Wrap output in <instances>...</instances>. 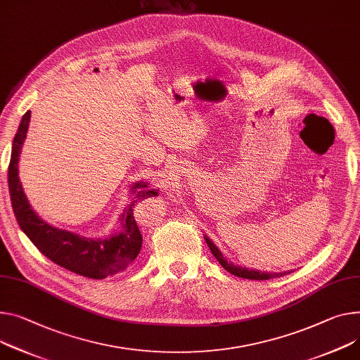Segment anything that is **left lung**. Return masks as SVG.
Instances as JSON below:
<instances>
[{"label":"left lung","mask_w":360,"mask_h":360,"mask_svg":"<svg viewBox=\"0 0 360 360\" xmlns=\"http://www.w3.org/2000/svg\"><path fill=\"white\" fill-rule=\"evenodd\" d=\"M206 239V243L207 246L210 248L212 254L214 255V258L219 261V264L222 265L228 272L236 275V276H240V278H248V280H271V278H278V276H283V275H287L292 271H284V272H262V271H257V269H248V268H242V266H238L235 264H232L231 261L228 262V259L224 257V254L220 252L217 250V246L207 238L205 236Z\"/></svg>","instance_id":"1"}]
</instances>
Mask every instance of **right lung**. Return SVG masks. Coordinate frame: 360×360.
I'll return each instance as SVG.
<instances>
[{
	"label": "right lung",
	"instance_id": "1",
	"mask_svg": "<svg viewBox=\"0 0 360 360\" xmlns=\"http://www.w3.org/2000/svg\"><path fill=\"white\" fill-rule=\"evenodd\" d=\"M30 110L24 114L14 136L8 165V188L13 210L21 231L29 236L37 250L54 264L88 278L103 280L124 271L141 251L143 235L134 217V206L141 200L158 196L147 181L131 187L134 200L120 217L121 231L108 238H84L73 232L49 225L32 209L18 177V157L30 122Z\"/></svg>",
	"mask_w": 360,
	"mask_h": 360
}]
</instances>
